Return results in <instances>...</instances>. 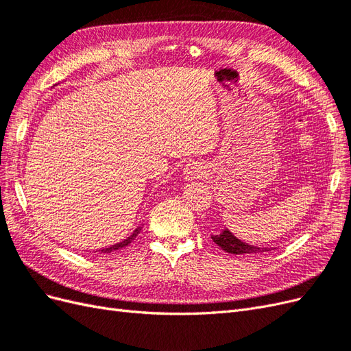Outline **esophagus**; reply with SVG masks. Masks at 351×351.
<instances>
[{"instance_id":"obj_1","label":"esophagus","mask_w":351,"mask_h":351,"mask_svg":"<svg viewBox=\"0 0 351 351\" xmlns=\"http://www.w3.org/2000/svg\"><path fill=\"white\" fill-rule=\"evenodd\" d=\"M205 167L202 165L200 162H189L184 168H183V178L186 182H190V180H196V178H202L205 176Z\"/></svg>"}]
</instances>
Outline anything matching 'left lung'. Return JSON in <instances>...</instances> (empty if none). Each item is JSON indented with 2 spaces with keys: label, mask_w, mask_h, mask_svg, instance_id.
I'll return each mask as SVG.
<instances>
[{
  "label": "left lung",
  "mask_w": 351,
  "mask_h": 351,
  "mask_svg": "<svg viewBox=\"0 0 351 351\" xmlns=\"http://www.w3.org/2000/svg\"><path fill=\"white\" fill-rule=\"evenodd\" d=\"M215 244L231 254H254V253H262L267 252V247H258L253 246V244H247L241 240H239L228 228H224L218 234L210 236Z\"/></svg>",
  "instance_id": "8db88e82"
}]
</instances>
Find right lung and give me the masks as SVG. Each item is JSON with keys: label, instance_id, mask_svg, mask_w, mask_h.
Instances as JSON below:
<instances>
[{"label": "right lung", "instance_id": "right-lung-1", "mask_svg": "<svg viewBox=\"0 0 351 351\" xmlns=\"http://www.w3.org/2000/svg\"><path fill=\"white\" fill-rule=\"evenodd\" d=\"M142 230V227L139 226L137 227L134 231H133V234L132 236H129L127 239H124L123 241H120V243H115V244H112V246H110V247H105V249H101L99 252L101 253H111V252H117V250H120V249H123V247H125V246H129V244L136 239V236L139 234V231Z\"/></svg>", "mask_w": 351, "mask_h": 351}]
</instances>
